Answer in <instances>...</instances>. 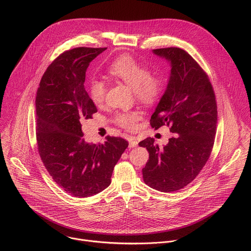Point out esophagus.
Masks as SVG:
<instances>
[{
  "instance_id": "34e87169",
  "label": "esophagus",
  "mask_w": 251,
  "mask_h": 251,
  "mask_svg": "<svg viewBox=\"0 0 251 251\" xmlns=\"http://www.w3.org/2000/svg\"><path fill=\"white\" fill-rule=\"evenodd\" d=\"M138 146V141L136 139L130 138L129 139V147L130 148H136Z\"/></svg>"
}]
</instances>
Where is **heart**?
<instances>
[{"label":"heart","instance_id":"obj_1","mask_svg":"<svg viewBox=\"0 0 251 251\" xmlns=\"http://www.w3.org/2000/svg\"><path fill=\"white\" fill-rule=\"evenodd\" d=\"M108 73L134 89L138 100L146 104L157 101L164 89V78L159 72H150L147 64L129 54L114 59L108 67ZM88 92L92 101L96 105H101L105 100L107 83L103 78L92 77L88 82ZM139 119L140 113L136 111L120 112L115 118L117 124L127 130H133Z\"/></svg>","mask_w":251,"mask_h":251}]
</instances>
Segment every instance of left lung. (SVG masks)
I'll return each mask as SVG.
<instances>
[{"instance_id":"8db88e82","label":"left lung","mask_w":251,"mask_h":251,"mask_svg":"<svg viewBox=\"0 0 251 251\" xmlns=\"http://www.w3.org/2000/svg\"><path fill=\"white\" fill-rule=\"evenodd\" d=\"M153 53L170 61L172 71L151 126L154 130L169 126L175 136L163 148H158L153 138L139 146L150 155L142 170L145 183L169 193L184 188L204 168L215 142L218 111L208 75L186 51L168 47Z\"/></svg>"}]
</instances>
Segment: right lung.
<instances>
[{
    "mask_svg": "<svg viewBox=\"0 0 251 251\" xmlns=\"http://www.w3.org/2000/svg\"><path fill=\"white\" fill-rule=\"evenodd\" d=\"M106 48L77 47L60 54L46 69L36 93L38 152L53 180L68 194L85 198L111 183L113 169L128 142L106 137L104 144L82 138L83 119L98 112L86 89L90 63Z\"/></svg>",
    "mask_w": 251,
    "mask_h": 251,
    "instance_id": "add662e5",
    "label": "right lung"
}]
</instances>
